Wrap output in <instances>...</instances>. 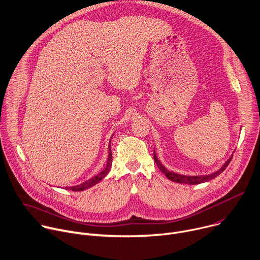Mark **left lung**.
Here are the masks:
<instances>
[{"mask_svg":"<svg viewBox=\"0 0 260 260\" xmlns=\"http://www.w3.org/2000/svg\"><path fill=\"white\" fill-rule=\"evenodd\" d=\"M233 158V155L225 161V163L216 171L212 172V174L210 175H205V176H184V175H179V174H176V172L174 171H170L168 170L161 162L160 160L157 158L156 154H155V151H154V160H155V163L157 164L158 168L161 170V172H163V174L165 175V177L172 181V182H176V183H180V184H188V185H198V184H202V183H205V182H208V181H211L213 180L214 178H216L217 176H219L221 172L225 169V167L229 165V163L231 162Z\"/></svg>","mask_w":260,"mask_h":260,"instance_id":"1","label":"left lung"}]
</instances>
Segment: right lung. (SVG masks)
<instances>
[{
	"label": "right lung",
	"mask_w": 260,
	"mask_h": 260,
	"mask_svg": "<svg viewBox=\"0 0 260 260\" xmlns=\"http://www.w3.org/2000/svg\"><path fill=\"white\" fill-rule=\"evenodd\" d=\"M112 138V137H111ZM111 140L109 142V155H108V160H107V163H106V166L105 168L100 172V174H98L97 176L93 177L92 179L88 180L86 182L78 185V186H74V187H66L65 189L66 190H71V191H74V192H79V191H83V190H86L89 189L95 185H97L99 182H101L109 172L110 168H111V164H112V152H111Z\"/></svg>",
	"instance_id": "add662e5"
}]
</instances>
